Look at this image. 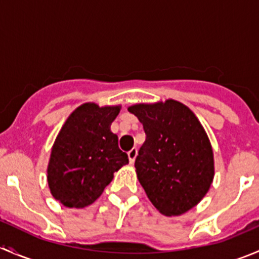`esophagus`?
I'll return each instance as SVG.
<instances>
[{
    "label": "esophagus",
    "mask_w": 259,
    "mask_h": 259,
    "mask_svg": "<svg viewBox=\"0 0 259 259\" xmlns=\"http://www.w3.org/2000/svg\"><path fill=\"white\" fill-rule=\"evenodd\" d=\"M137 155H138V149L137 148H133L132 150L129 151V153H127V156H129V161H130V164H133L135 161V158H137Z\"/></svg>",
    "instance_id": "esophagus-1"
}]
</instances>
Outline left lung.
<instances>
[{"label":"left lung","mask_w":259,"mask_h":259,"mask_svg":"<svg viewBox=\"0 0 259 259\" xmlns=\"http://www.w3.org/2000/svg\"><path fill=\"white\" fill-rule=\"evenodd\" d=\"M127 110L146 134L135 171L149 200L166 217L182 215L198 204L214 178L210 140L195 114L168 99L135 104Z\"/></svg>","instance_id":"8db88e82"}]
</instances>
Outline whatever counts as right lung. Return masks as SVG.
Masks as SVG:
<instances>
[{
    "label": "right lung",
    "instance_id": "right-lung-1",
    "mask_svg": "<svg viewBox=\"0 0 259 259\" xmlns=\"http://www.w3.org/2000/svg\"><path fill=\"white\" fill-rule=\"evenodd\" d=\"M121 105L99 106L85 103L77 106L60 129L51 148L48 183L52 197L67 208L93 204L115 171L129 163L119 149L111 122Z\"/></svg>",
    "mask_w": 259,
    "mask_h": 259
}]
</instances>
